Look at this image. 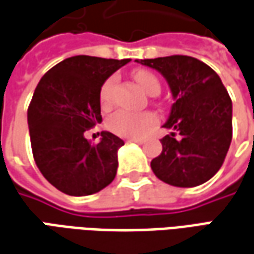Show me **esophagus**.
I'll use <instances>...</instances> for the list:
<instances>
[{"label": "esophagus", "mask_w": 254, "mask_h": 254, "mask_svg": "<svg viewBox=\"0 0 254 254\" xmlns=\"http://www.w3.org/2000/svg\"><path fill=\"white\" fill-rule=\"evenodd\" d=\"M127 141H133V143H137V144H141L143 143V139H127Z\"/></svg>", "instance_id": "1"}]
</instances>
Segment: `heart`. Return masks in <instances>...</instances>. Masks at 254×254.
<instances>
[{"mask_svg":"<svg viewBox=\"0 0 254 254\" xmlns=\"http://www.w3.org/2000/svg\"><path fill=\"white\" fill-rule=\"evenodd\" d=\"M133 77L134 80L140 84L141 89L150 96H156L160 93L161 84H160L158 77L153 72L146 70V69H137V70H134ZM115 83H117V79L110 77L101 86L98 100H100V104L103 108H108L113 103V93ZM156 124V114L149 113V111L132 113V111H127V110H118L107 121L108 129L115 134H120L124 137H140Z\"/></svg>","mask_w":254,"mask_h":254,"instance_id":"1","label":"heart"}]
</instances>
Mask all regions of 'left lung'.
I'll use <instances>...</instances> for the list:
<instances>
[{
  "instance_id": "obj_1",
  "label": "left lung",
  "mask_w": 254,
  "mask_h": 254,
  "mask_svg": "<svg viewBox=\"0 0 254 254\" xmlns=\"http://www.w3.org/2000/svg\"><path fill=\"white\" fill-rule=\"evenodd\" d=\"M158 70L175 103L163 127V151L151 161L158 179L178 188L207 182L221 168L232 140V101L220 76L188 55L136 60Z\"/></svg>"
}]
</instances>
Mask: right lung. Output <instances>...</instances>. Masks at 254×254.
Listing matches in <instances>:
<instances>
[{"instance_id":"obj_1","label":"right lung","mask_w":254,"mask_h":254,"mask_svg":"<svg viewBox=\"0 0 254 254\" xmlns=\"http://www.w3.org/2000/svg\"><path fill=\"white\" fill-rule=\"evenodd\" d=\"M130 60L76 55L41 77L27 108L34 161L43 177L69 196H89L114 181L124 140L101 132L90 143L84 132L101 122L100 89Z\"/></svg>"}]
</instances>
